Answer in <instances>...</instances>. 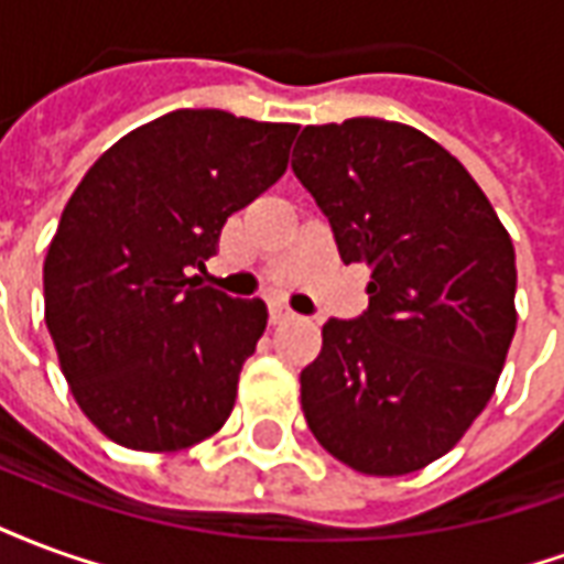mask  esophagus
Wrapping results in <instances>:
<instances>
[{"label":"esophagus","mask_w":564,"mask_h":564,"mask_svg":"<svg viewBox=\"0 0 564 564\" xmlns=\"http://www.w3.org/2000/svg\"><path fill=\"white\" fill-rule=\"evenodd\" d=\"M269 319H271V326H281V323H290V319H295V311H290L286 305H271Z\"/></svg>","instance_id":"obj_1"}]
</instances>
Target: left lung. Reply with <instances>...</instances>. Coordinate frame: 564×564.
I'll use <instances>...</instances> for the list:
<instances>
[{
    "mask_svg": "<svg viewBox=\"0 0 564 564\" xmlns=\"http://www.w3.org/2000/svg\"><path fill=\"white\" fill-rule=\"evenodd\" d=\"M293 172L344 262L371 271L366 314L329 319L302 371L307 425L354 471H420L496 392L517 332L508 229L465 165L404 123L305 127Z\"/></svg>",
    "mask_w": 564,
    "mask_h": 564,
    "instance_id": "obj_1",
    "label": "left lung"
}]
</instances>
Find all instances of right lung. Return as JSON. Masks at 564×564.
<instances>
[{
    "label": "right lung",
    "mask_w": 564,
    "mask_h": 564,
    "mask_svg": "<svg viewBox=\"0 0 564 564\" xmlns=\"http://www.w3.org/2000/svg\"><path fill=\"white\" fill-rule=\"evenodd\" d=\"M299 127L172 111L111 144L44 259V323L78 408L115 444L174 453L220 432L269 311L198 286L226 217L283 172Z\"/></svg>",
    "instance_id": "right-lung-1"
}]
</instances>
